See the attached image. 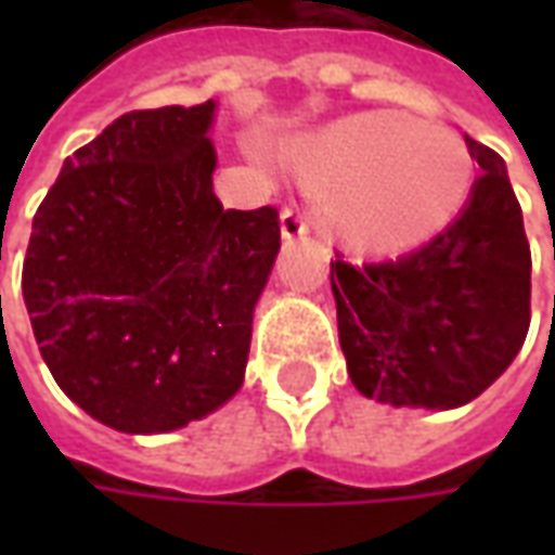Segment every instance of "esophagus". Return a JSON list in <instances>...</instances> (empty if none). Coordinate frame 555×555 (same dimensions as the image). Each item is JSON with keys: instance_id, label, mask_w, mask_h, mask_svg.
<instances>
[{"instance_id": "obj_1", "label": "esophagus", "mask_w": 555, "mask_h": 555, "mask_svg": "<svg viewBox=\"0 0 555 555\" xmlns=\"http://www.w3.org/2000/svg\"><path fill=\"white\" fill-rule=\"evenodd\" d=\"M279 229H282V237H285V241H297V237H306V234H309V222H306V217H302L300 210L285 207L282 217H279Z\"/></svg>"}]
</instances>
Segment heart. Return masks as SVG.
Wrapping results in <instances>:
<instances>
[{"instance_id": "b5f03b06", "label": "heart", "mask_w": 555, "mask_h": 555, "mask_svg": "<svg viewBox=\"0 0 555 555\" xmlns=\"http://www.w3.org/2000/svg\"><path fill=\"white\" fill-rule=\"evenodd\" d=\"M288 159L353 253L398 255L442 231L473 186L469 147L440 121L357 113L297 139Z\"/></svg>"}]
</instances>
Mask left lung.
<instances>
[{
    "mask_svg": "<svg viewBox=\"0 0 555 555\" xmlns=\"http://www.w3.org/2000/svg\"><path fill=\"white\" fill-rule=\"evenodd\" d=\"M464 139L481 175L454 222L396 261L330 264L350 380L380 404H469L512 365L529 333L524 214L505 159Z\"/></svg>",
    "mask_w": 555,
    "mask_h": 555,
    "instance_id": "left-lung-1",
    "label": "left lung"
}]
</instances>
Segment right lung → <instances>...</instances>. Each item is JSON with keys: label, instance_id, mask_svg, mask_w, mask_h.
Listing matches in <instances>:
<instances>
[{"label": "right lung", "instance_id": "add662e5", "mask_svg": "<svg viewBox=\"0 0 555 555\" xmlns=\"http://www.w3.org/2000/svg\"><path fill=\"white\" fill-rule=\"evenodd\" d=\"M214 113L205 101L115 118L31 219L23 300L43 362L125 434L183 428L243 386L279 214L219 205Z\"/></svg>", "mask_w": 555, "mask_h": 555}]
</instances>
